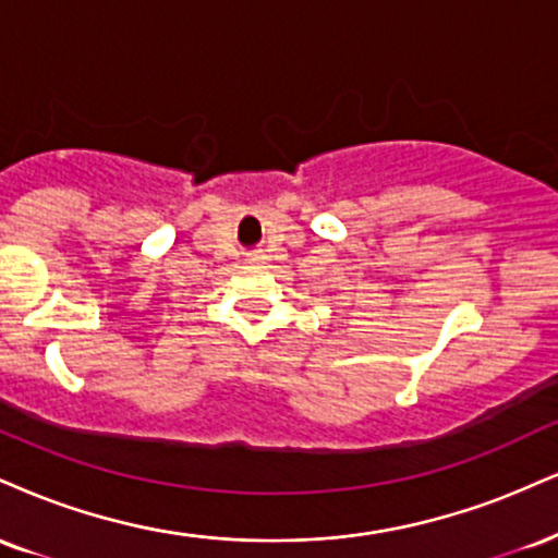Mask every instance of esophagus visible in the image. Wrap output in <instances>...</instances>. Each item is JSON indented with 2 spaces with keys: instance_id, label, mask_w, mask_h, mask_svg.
<instances>
[{
  "instance_id": "esophagus-1",
  "label": "esophagus",
  "mask_w": 558,
  "mask_h": 558,
  "mask_svg": "<svg viewBox=\"0 0 558 558\" xmlns=\"http://www.w3.org/2000/svg\"><path fill=\"white\" fill-rule=\"evenodd\" d=\"M250 265H262V262H267V254H262V252H254V254H250Z\"/></svg>"
}]
</instances>
